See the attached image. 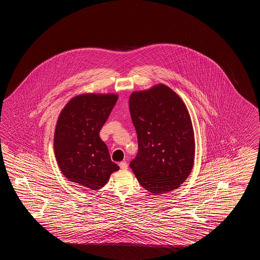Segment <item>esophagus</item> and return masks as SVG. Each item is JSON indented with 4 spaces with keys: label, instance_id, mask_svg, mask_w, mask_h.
Returning <instances> with one entry per match:
<instances>
[{
    "label": "esophagus",
    "instance_id": "1",
    "mask_svg": "<svg viewBox=\"0 0 260 260\" xmlns=\"http://www.w3.org/2000/svg\"><path fill=\"white\" fill-rule=\"evenodd\" d=\"M119 166H120V168L122 169V170H126L128 168V165L125 161H121V162L119 164Z\"/></svg>",
    "mask_w": 260,
    "mask_h": 260
}]
</instances>
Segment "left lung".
I'll list each match as a JSON object with an SVG mask.
<instances>
[{"label":"left lung","mask_w":260,"mask_h":260,"mask_svg":"<svg viewBox=\"0 0 260 260\" xmlns=\"http://www.w3.org/2000/svg\"><path fill=\"white\" fill-rule=\"evenodd\" d=\"M129 110L138 134V152L130 167L140 185L154 195L177 189L192 170V122L179 95L157 84L130 95Z\"/></svg>","instance_id":"8db88e82"}]
</instances>
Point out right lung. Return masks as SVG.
<instances>
[{"instance_id": "right-lung-1", "label": "right lung", "mask_w": 260, "mask_h": 260, "mask_svg": "<svg viewBox=\"0 0 260 260\" xmlns=\"http://www.w3.org/2000/svg\"><path fill=\"white\" fill-rule=\"evenodd\" d=\"M117 100L116 94H78L61 111L55 124L54 151L60 171L70 181L98 190L119 170L100 137Z\"/></svg>"}]
</instances>
